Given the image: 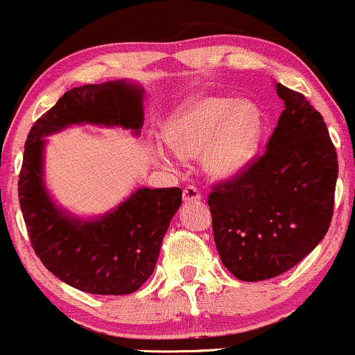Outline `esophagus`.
Returning a JSON list of instances; mask_svg holds the SVG:
<instances>
[{
  "instance_id": "1",
  "label": "esophagus",
  "mask_w": 355,
  "mask_h": 355,
  "mask_svg": "<svg viewBox=\"0 0 355 355\" xmlns=\"http://www.w3.org/2000/svg\"><path fill=\"white\" fill-rule=\"evenodd\" d=\"M182 199H184L186 202L201 201V193H199L198 187L187 186V187H184V191H182Z\"/></svg>"
}]
</instances>
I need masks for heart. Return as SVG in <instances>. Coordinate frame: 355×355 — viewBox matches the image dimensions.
Returning a JSON list of instances; mask_svg holds the SVG:
<instances>
[{
    "mask_svg": "<svg viewBox=\"0 0 355 355\" xmlns=\"http://www.w3.org/2000/svg\"><path fill=\"white\" fill-rule=\"evenodd\" d=\"M264 119L252 101L229 96H204L184 104L168 121L164 141L179 157L202 153V166L211 176L227 179L243 171L259 146ZM154 157L173 166L168 153L154 146Z\"/></svg>",
    "mask_w": 355,
    "mask_h": 355,
    "instance_id": "heart-1",
    "label": "heart"
}]
</instances>
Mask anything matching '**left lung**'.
<instances>
[{
  "mask_svg": "<svg viewBox=\"0 0 355 355\" xmlns=\"http://www.w3.org/2000/svg\"><path fill=\"white\" fill-rule=\"evenodd\" d=\"M284 111L262 156L209 194L220 261L241 281L276 277L326 236L334 214L336 148L322 116L276 85Z\"/></svg>",
  "mask_w": 355,
  "mask_h": 355,
  "instance_id": "left-lung-1",
  "label": "left lung"
}]
</instances>
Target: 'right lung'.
<instances>
[{
  "instance_id": "add662e5",
  "label": "right lung",
  "mask_w": 355,
  "mask_h": 355,
  "mask_svg": "<svg viewBox=\"0 0 355 355\" xmlns=\"http://www.w3.org/2000/svg\"><path fill=\"white\" fill-rule=\"evenodd\" d=\"M143 93L126 79L73 87L33 124L24 144L18 196L29 241L49 272L83 293L131 294L148 281L182 191L139 187L101 218H74L46 191L43 137L83 123L132 129L137 136L144 121Z\"/></svg>"
}]
</instances>
